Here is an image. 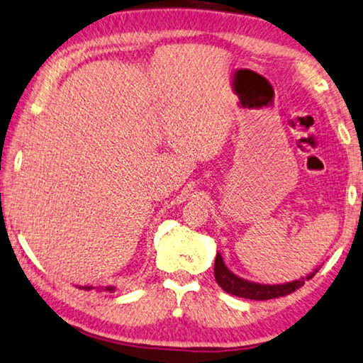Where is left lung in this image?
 Masks as SVG:
<instances>
[{"label": "left lung", "mask_w": 363, "mask_h": 363, "mask_svg": "<svg viewBox=\"0 0 363 363\" xmlns=\"http://www.w3.org/2000/svg\"><path fill=\"white\" fill-rule=\"evenodd\" d=\"M318 269L308 274L306 277H301L298 280H291V282L277 284V285H266V284L250 282V280L238 277L236 274L231 272V270L225 266L221 254L216 252L213 272H215L216 284H218L226 294L236 295L240 296V298H247V300H270V298H279V296L294 294L295 290H298L300 286L305 285V280H310L313 275L318 272Z\"/></svg>", "instance_id": "1"}]
</instances>
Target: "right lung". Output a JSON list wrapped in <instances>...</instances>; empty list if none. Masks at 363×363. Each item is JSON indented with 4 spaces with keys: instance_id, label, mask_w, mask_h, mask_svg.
I'll list each match as a JSON object with an SVG mask.
<instances>
[{
    "instance_id": "add662e5",
    "label": "right lung",
    "mask_w": 363,
    "mask_h": 363,
    "mask_svg": "<svg viewBox=\"0 0 363 363\" xmlns=\"http://www.w3.org/2000/svg\"><path fill=\"white\" fill-rule=\"evenodd\" d=\"M79 289H83V290H93V289H96V286H91V285H84V286H81L79 285ZM116 291V286H112V285H109V286H99V289H97V291Z\"/></svg>"
}]
</instances>
